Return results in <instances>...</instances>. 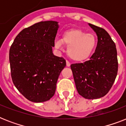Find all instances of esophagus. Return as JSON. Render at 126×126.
I'll return each mask as SVG.
<instances>
[{
    "mask_svg": "<svg viewBox=\"0 0 126 126\" xmlns=\"http://www.w3.org/2000/svg\"><path fill=\"white\" fill-rule=\"evenodd\" d=\"M66 65H67V67H70L71 66V63H70V62L68 61H66Z\"/></svg>",
    "mask_w": 126,
    "mask_h": 126,
    "instance_id": "obj_1",
    "label": "esophagus"
}]
</instances>
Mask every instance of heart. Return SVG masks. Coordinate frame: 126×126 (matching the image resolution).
<instances>
[{"mask_svg":"<svg viewBox=\"0 0 126 126\" xmlns=\"http://www.w3.org/2000/svg\"><path fill=\"white\" fill-rule=\"evenodd\" d=\"M63 44L68 46L67 53L70 59L82 61L88 59L94 53L97 40L93 33H87L80 29H71L63 33L61 40H55V47L61 48Z\"/></svg>","mask_w":126,"mask_h":126,"instance_id":"b5f03b06","label":"heart"}]
</instances>
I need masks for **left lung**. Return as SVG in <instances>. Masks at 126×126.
<instances>
[{
    "label": "left lung",
    "mask_w": 126,
    "mask_h": 126,
    "mask_svg": "<svg viewBox=\"0 0 126 126\" xmlns=\"http://www.w3.org/2000/svg\"><path fill=\"white\" fill-rule=\"evenodd\" d=\"M97 36V45L90 60L71 65L79 94L88 99L103 97L109 92L118 73L115 43L104 29L89 23Z\"/></svg>",
    "instance_id": "obj_1"
}]
</instances>
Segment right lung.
Wrapping results in <instances>:
<instances>
[{"label": "right lung", "instance_id": "1", "mask_svg": "<svg viewBox=\"0 0 126 126\" xmlns=\"http://www.w3.org/2000/svg\"><path fill=\"white\" fill-rule=\"evenodd\" d=\"M58 28L54 21L35 23L23 29L10 48L13 83L31 101L50 99L55 94L59 75L66 66L65 59L52 52Z\"/></svg>", "mask_w": 126, "mask_h": 126}]
</instances>
